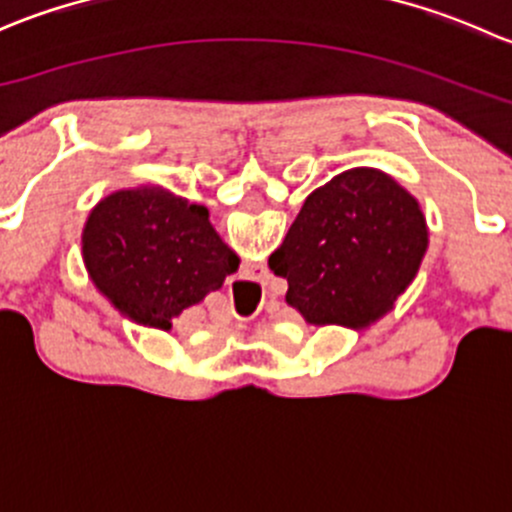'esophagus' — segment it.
<instances>
[{"label":"esophagus","mask_w":512,"mask_h":512,"mask_svg":"<svg viewBox=\"0 0 512 512\" xmlns=\"http://www.w3.org/2000/svg\"><path fill=\"white\" fill-rule=\"evenodd\" d=\"M255 270H262V267L255 265ZM260 277L262 272H252V277H247V289H257V285H260Z\"/></svg>","instance_id":"esophagus-1"}]
</instances>
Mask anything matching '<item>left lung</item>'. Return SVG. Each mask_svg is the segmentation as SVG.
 Returning <instances> with one entry per match:
<instances>
[{
  "mask_svg": "<svg viewBox=\"0 0 512 512\" xmlns=\"http://www.w3.org/2000/svg\"><path fill=\"white\" fill-rule=\"evenodd\" d=\"M428 247L421 205L391 175L352 168L304 200L270 270L309 324L364 329L394 309Z\"/></svg>",
  "mask_w": 512,
  "mask_h": 512,
  "instance_id": "obj_1",
  "label": "left lung"
}]
</instances>
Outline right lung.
<instances>
[{
	"label": "right lung",
	"instance_id": "right-lung-1",
	"mask_svg": "<svg viewBox=\"0 0 512 512\" xmlns=\"http://www.w3.org/2000/svg\"><path fill=\"white\" fill-rule=\"evenodd\" d=\"M81 242L86 270L113 307L165 332L240 265L210 225L208 208L156 185L106 195Z\"/></svg>",
	"mask_w": 512,
	"mask_h": 512
}]
</instances>
